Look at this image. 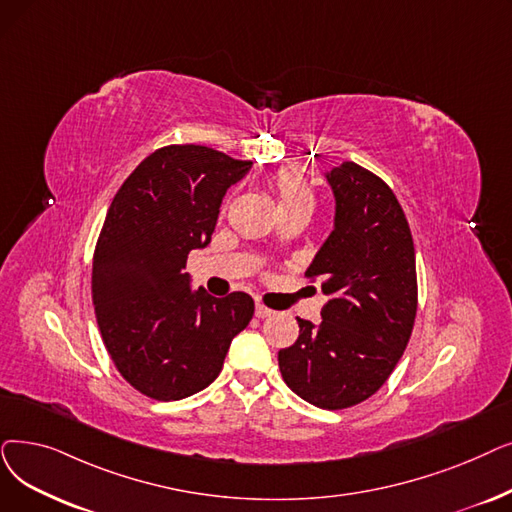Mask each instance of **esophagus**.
<instances>
[{
	"label": "esophagus",
	"mask_w": 512,
	"mask_h": 512,
	"mask_svg": "<svg viewBox=\"0 0 512 512\" xmlns=\"http://www.w3.org/2000/svg\"><path fill=\"white\" fill-rule=\"evenodd\" d=\"M255 316H257V318H270V316H274V311H272L270 307H265V305L257 303V305H255Z\"/></svg>",
	"instance_id": "esophagus-1"
}]
</instances>
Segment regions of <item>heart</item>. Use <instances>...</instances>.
I'll use <instances>...</instances> for the list:
<instances>
[{
    "instance_id": "1",
    "label": "heart",
    "mask_w": 512,
    "mask_h": 512,
    "mask_svg": "<svg viewBox=\"0 0 512 512\" xmlns=\"http://www.w3.org/2000/svg\"><path fill=\"white\" fill-rule=\"evenodd\" d=\"M274 188L278 194V209H303L309 213L314 211L316 194L295 173H280Z\"/></svg>"
}]
</instances>
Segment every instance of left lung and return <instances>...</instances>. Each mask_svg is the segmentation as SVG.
I'll use <instances>...</instances> for the list:
<instances>
[{
	"label": "left lung",
	"instance_id": "obj_1",
	"mask_svg": "<svg viewBox=\"0 0 512 512\" xmlns=\"http://www.w3.org/2000/svg\"><path fill=\"white\" fill-rule=\"evenodd\" d=\"M335 196L332 232L307 276L328 297L320 324L278 351L284 383L305 402L341 410L379 391L410 341L416 318V257L391 188L351 161L324 173Z\"/></svg>",
	"mask_w": 512,
	"mask_h": 512
}]
</instances>
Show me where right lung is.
Here are the masks:
<instances>
[{"mask_svg":"<svg viewBox=\"0 0 512 512\" xmlns=\"http://www.w3.org/2000/svg\"><path fill=\"white\" fill-rule=\"evenodd\" d=\"M251 167L207 146H165L133 169L106 213L92 265L102 341L123 379L159 402L209 387L253 318L247 293L217 299L184 272Z\"/></svg>","mask_w":512,"mask_h":512,"instance_id":"1","label":"right lung"}]
</instances>
